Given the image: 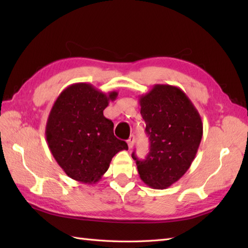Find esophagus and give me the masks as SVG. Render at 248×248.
I'll list each match as a JSON object with an SVG mask.
<instances>
[{"label": "esophagus", "instance_id": "esophagus-1", "mask_svg": "<svg viewBox=\"0 0 248 248\" xmlns=\"http://www.w3.org/2000/svg\"><path fill=\"white\" fill-rule=\"evenodd\" d=\"M134 141H135V138H134V135H131L130 138H129V140H127L128 146H129V149H132V148H133Z\"/></svg>", "mask_w": 248, "mask_h": 248}]
</instances>
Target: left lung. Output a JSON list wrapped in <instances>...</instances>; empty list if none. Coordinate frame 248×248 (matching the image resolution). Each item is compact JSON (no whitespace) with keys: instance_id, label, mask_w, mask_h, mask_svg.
Listing matches in <instances>:
<instances>
[{"instance_id":"left-lung-1","label":"left lung","mask_w":248,"mask_h":248,"mask_svg":"<svg viewBox=\"0 0 248 248\" xmlns=\"http://www.w3.org/2000/svg\"><path fill=\"white\" fill-rule=\"evenodd\" d=\"M150 151L146 160L135 156L145 184L163 189L177 182L191 166L202 138V121L196 108L177 86L155 84L140 97Z\"/></svg>"}]
</instances>
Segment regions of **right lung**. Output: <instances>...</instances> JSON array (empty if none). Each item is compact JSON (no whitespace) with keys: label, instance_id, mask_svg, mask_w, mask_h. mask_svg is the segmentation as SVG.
<instances>
[{"label":"right lung","instance_id":"obj_1","mask_svg":"<svg viewBox=\"0 0 248 248\" xmlns=\"http://www.w3.org/2000/svg\"><path fill=\"white\" fill-rule=\"evenodd\" d=\"M117 93L108 94L92 84L76 83L57 97L46 125L49 149L68 177L81 183L98 182L113 156L128 150L114 135V124L103 110Z\"/></svg>","mask_w":248,"mask_h":248}]
</instances>
